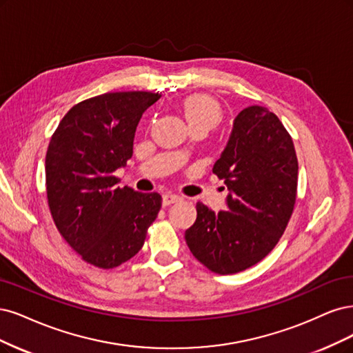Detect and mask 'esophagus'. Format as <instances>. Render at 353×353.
Listing matches in <instances>:
<instances>
[{
    "label": "esophagus",
    "mask_w": 353,
    "mask_h": 353,
    "mask_svg": "<svg viewBox=\"0 0 353 353\" xmlns=\"http://www.w3.org/2000/svg\"><path fill=\"white\" fill-rule=\"evenodd\" d=\"M181 199H183V198L176 195V193H165V195L163 196V205H164V207L172 205V203L179 202V201H181Z\"/></svg>",
    "instance_id": "1"
}]
</instances>
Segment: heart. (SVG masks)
<instances>
[{"label": "heart", "mask_w": 353, "mask_h": 353, "mask_svg": "<svg viewBox=\"0 0 353 353\" xmlns=\"http://www.w3.org/2000/svg\"><path fill=\"white\" fill-rule=\"evenodd\" d=\"M183 112L189 126H217L221 120V108L217 101L208 95H192L183 102Z\"/></svg>", "instance_id": "heart-1"}]
</instances>
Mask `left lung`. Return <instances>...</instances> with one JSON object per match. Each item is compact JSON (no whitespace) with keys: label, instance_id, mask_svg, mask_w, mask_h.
Masks as SVG:
<instances>
[{"label":"left lung","instance_id":"obj_1","mask_svg":"<svg viewBox=\"0 0 353 353\" xmlns=\"http://www.w3.org/2000/svg\"><path fill=\"white\" fill-rule=\"evenodd\" d=\"M212 173L230 189L227 211L196 203L186 243L215 274H234L263 261L289 224L298 195V157L280 119L261 105L242 110Z\"/></svg>","mask_w":353,"mask_h":353}]
</instances>
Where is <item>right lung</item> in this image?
Returning a JSON list of instances; mask_svg holds the SVG:
<instances>
[{"instance_id": "1", "label": "right lung", "mask_w": 353, "mask_h": 353, "mask_svg": "<svg viewBox=\"0 0 353 353\" xmlns=\"http://www.w3.org/2000/svg\"><path fill=\"white\" fill-rule=\"evenodd\" d=\"M145 90L107 92L73 105L51 136L45 186L57 230L88 264L116 268L141 251L161 195L119 188L136 126L160 99Z\"/></svg>"}]
</instances>
